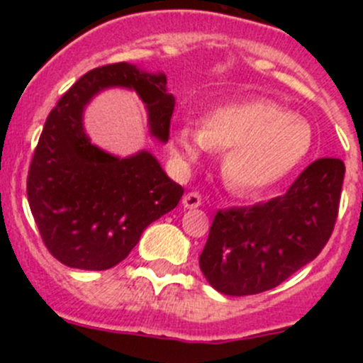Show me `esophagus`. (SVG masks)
I'll return each instance as SVG.
<instances>
[{
  "instance_id": "esophagus-1",
  "label": "esophagus",
  "mask_w": 363,
  "mask_h": 363,
  "mask_svg": "<svg viewBox=\"0 0 363 363\" xmlns=\"http://www.w3.org/2000/svg\"><path fill=\"white\" fill-rule=\"evenodd\" d=\"M202 195L196 191H191L188 193V195H184V199H182V205H184L186 208H196L202 205Z\"/></svg>"
}]
</instances>
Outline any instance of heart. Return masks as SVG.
Returning a JSON list of instances; mask_svg holds the SVG:
<instances>
[{
	"mask_svg": "<svg viewBox=\"0 0 363 363\" xmlns=\"http://www.w3.org/2000/svg\"><path fill=\"white\" fill-rule=\"evenodd\" d=\"M311 145L307 121L265 98L218 105L202 117L200 130L181 126L172 135V151L186 163L199 160L205 149L226 151V182L244 193L265 191L283 181Z\"/></svg>",
	"mask_w": 363,
	"mask_h": 363,
	"instance_id": "obj_1",
	"label": "heart"
}]
</instances>
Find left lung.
I'll use <instances>...</instances> for the list:
<instances>
[{
  "label": "left lung",
  "instance_id": "1",
  "mask_svg": "<svg viewBox=\"0 0 363 363\" xmlns=\"http://www.w3.org/2000/svg\"><path fill=\"white\" fill-rule=\"evenodd\" d=\"M344 172L342 160L320 158L284 195L216 212L200 255L211 286L232 296L262 294L313 262L334 232Z\"/></svg>",
  "mask_w": 363,
  "mask_h": 363
}]
</instances>
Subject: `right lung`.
I'll return each mask as SVG.
<instances>
[{
  "label": "right lung",
  "mask_w": 363,
  "mask_h": 363,
  "mask_svg": "<svg viewBox=\"0 0 363 363\" xmlns=\"http://www.w3.org/2000/svg\"><path fill=\"white\" fill-rule=\"evenodd\" d=\"M112 86L137 91L151 133L161 142L170 137L175 100L167 77L128 63L84 73L50 111L29 164L28 202L45 247L72 269L107 270L123 262L142 232L177 207L184 193L147 151L121 160L86 137L84 107Z\"/></svg>",
  "instance_id": "right-lung-1"
}]
</instances>
